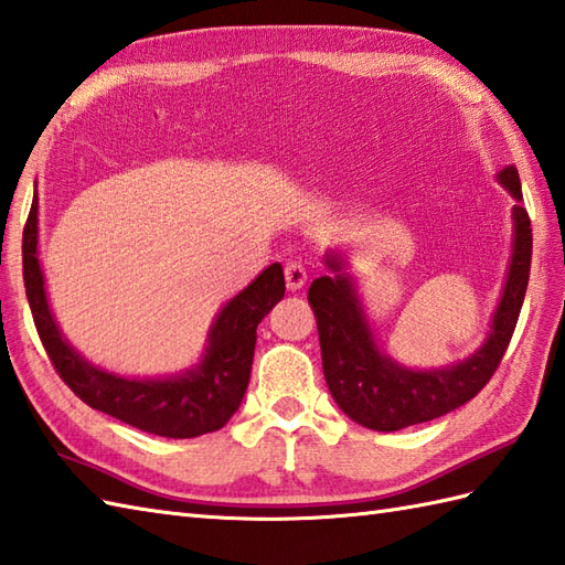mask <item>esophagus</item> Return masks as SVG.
Segmentation results:
<instances>
[{
  "label": "esophagus",
  "mask_w": 565,
  "mask_h": 565,
  "mask_svg": "<svg viewBox=\"0 0 565 565\" xmlns=\"http://www.w3.org/2000/svg\"><path fill=\"white\" fill-rule=\"evenodd\" d=\"M285 282H287V290H290V292L302 290V287L307 285V268L302 266V263H297V260L287 263V266H285Z\"/></svg>",
  "instance_id": "esophagus-1"
}]
</instances>
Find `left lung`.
I'll return each mask as SVG.
<instances>
[{
	"label": "left lung",
	"instance_id": "1",
	"mask_svg": "<svg viewBox=\"0 0 565 565\" xmlns=\"http://www.w3.org/2000/svg\"><path fill=\"white\" fill-rule=\"evenodd\" d=\"M495 181L515 200L512 205V248L486 341L471 355L445 367L416 370L384 353L365 302L350 275L343 250L329 248L321 275L309 287L317 315L323 377L329 392L350 420L377 433H394L428 423L467 404L493 377L515 331L532 266V230L522 207V185L515 167L498 171Z\"/></svg>",
	"mask_w": 565,
	"mask_h": 565
}]
</instances>
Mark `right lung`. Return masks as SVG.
I'll use <instances>...</instances> for the list:
<instances>
[{"mask_svg": "<svg viewBox=\"0 0 565 565\" xmlns=\"http://www.w3.org/2000/svg\"><path fill=\"white\" fill-rule=\"evenodd\" d=\"M23 282L38 335L50 360L86 406L132 425L137 430L173 437H198L227 425L242 406L254 365L256 329L285 297L280 263L258 273L239 295L227 299L212 321L203 355L195 365L159 377H125L86 360L74 348L50 309L45 275L38 250V191L23 230Z\"/></svg>", "mask_w": 565, "mask_h": 565, "instance_id": "obj_1", "label": "right lung"}]
</instances>
